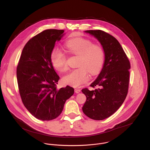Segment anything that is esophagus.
I'll list each match as a JSON object with an SVG mask.
<instances>
[{"instance_id": "obj_1", "label": "esophagus", "mask_w": 150, "mask_h": 150, "mask_svg": "<svg viewBox=\"0 0 150 150\" xmlns=\"http://www.w3.org/2000/svg\"><path fill=\"white\" fill-rule=\"evenodd\" d=\"M74 91L76 93H80L81 92V90L80 89H74Z\"/></svg>"}]
</instances>
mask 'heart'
<instances>
[{
  "label": "heart",
  "mask_w": 150,
  "mask_h": 150,
  "mask_svg": "<svg viewBox=\"0 0 150 150\" xmlns=\"http://www.w3.org/2000/svg\"><path fill=\"white\" fill-rule=\"evenodd\" d=\"M66 47L70 54L79 56L77 64L79 67L66 75L63 81L66 84L78 87L88 80V71L93 75L100 70L105 59V50L102 46L84 38L73 39L66 43ZM51 62L53 67L61 73L69 69L66 55L59 48L52 51Z\"/></svg>",
  "instance_id": "obj_1"
}]
</instances>
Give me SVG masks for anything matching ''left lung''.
I'll list each match as a JSON object with an SVG mask.
<instances>
[{
    "label": "left lung",
    "instance_id": "obj_1",
    "mask_svg": "<svg viewBox=\"0 0 150 150\" xmlns=\"http://www.w3.org/2000/svg\"><path fill=\"white\" fill-rule=\"evenodd\" d=\"M101 43L105 53L103 69L98 78L90 86L82 89L86 100L83 112L95 120H103L112 115L122 105L128 92L129 69L128 58L118 41L101 30H86Z\"/></svg>",
    "mask_w": 150,
    "mask_h": 150
}]
</instances>
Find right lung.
<instances>
[{
  "instance_id": "obj_1",
  "label": "right lung",
  "mask_w": 150,
  "mask_h": 150,
  "mask_svg": "<svg viewBox=\"0 0 150 150\" xmlns=\"http://www.w3.org/2000/svg\"><path fill=\"white\" fill-rule=\"evenodd\" d=\"M64 30L47 29L24 46L17 67V78L22 103L36 118L50 121L62 112L66 100L74 94L67 86L57 89L59 76L51 62V53Z\"/></svg>"
}]
</instances>
